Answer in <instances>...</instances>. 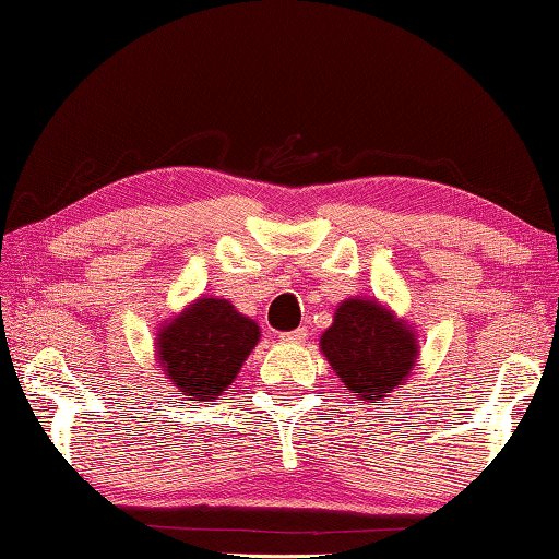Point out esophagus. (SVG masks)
Returning a JSON list of instances; mask_svg holds the SVG:
<instances>
[{
  "instance_id": "34e87169",
  "label": "esophagus",
  "mask_w": 559,
  "mask_h": 559,
  "mask_svg": "<svg viewBox=\"0 0 559 559\" xmlns=\"http://www.w3.org/2000/svg\"><path fill=\"white\" fill-rule=\"evenodd\" d=\"M306 335H308L306 328H296V331L281 333V341H283V343H304Z\"/></svg>"
}]
</instances>
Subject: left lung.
<instances>
[{
    "label": "left lung",
    "mask_w": 559,
    "mask_h": 559,
    "mask_svg": "<svg viewBox=\"0 0 559 559\" xmlns=\"http://www.w3.org/2000/svg\"><path fill=\"white\" fill-rule=\"evenodd\" d=\"M323 356L348 391L376 403L411 373L418 345L405 323L376 300L350 298L338 306L333 325L321 335Z\"/></svg>",
    "instance_id": "left-lung-1"
}]
</instances>
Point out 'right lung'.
<instances>
[{"instance_id":"1","label":"right lung","mask_w":559,"mask_h":559,"mask_svg":"<svg viewBox=\"0 0 559 559\" xmlns=\"http://www.w3.org/2000/svg\"><path fill=\"white\" fill-rule=\"evenodd\" d=\"M261 333L224 298H199L158 338V360L183 395L214 401L241 370Z\"/></svg>"}]
</instances>
